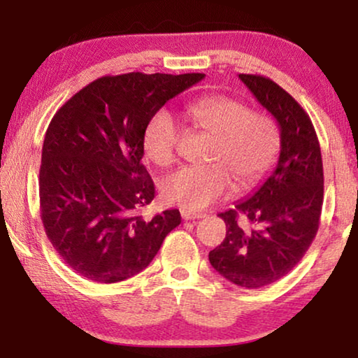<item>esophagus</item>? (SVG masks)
<instances>
[{
  "label": "esophagus",
  "mask_w": 358,
  "mask_h": 358,
  "mask_svg": "<svg viewBox=\"0 0 358 358\" xmlns=\"http://www.w3.org/2000/svg\"><path fill=\"white\" fill-rule=\"evenodd\" d=\"M180 217H182V220H200V218H203L205 215L203 213H192V212H187V210H182V212H180Z\"/></svg>",
  "instance_id": "34e87169"
}]
</instances>
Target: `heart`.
I'll return each instance as SVG.
<instances>
[{
    "label": "heart",
    "mask_w": 358,
    "mask_h": 358,
    "mask_svg": "<svg viewBox=\"0 0 358 358\" xmlns=\"http://www.w3.org/2000/svg\"><path fill=\"white\" fill-rule=\"evenodd\" d=\"M187 115L194 125L213 136L207 168H182L168 176L161 194L168 203L199 212L233 187L256 184L271 169L278 153V134L267 115L251 112L241 101L227 96H208L192 102ZM179 127L169 110H156L143 131L145 155L158 166L176 159Z\"/></svg>",
    "instance_id": "heart-1"
}]
</instances>
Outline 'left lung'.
Masks as SVG:
<instances>
[{
	"label": "left lung",
	"instance_id": "left-lung-1",
	"mask_svg": "<svg viewBox=\"0 0 358 358\" xmlns=\"http://www.w3.org/2000/svg\"><path fill=\"white\" fill-rule=\"evenodd\" d=\"M239 80L277 120L280 156L256 192L218 215L227 236L208 261L227 280L252 290L285 277L311 246L320 228L324 174L320 141L303 107L266 76L239 75ZM239 213L252 229L237 223Z\"/></svg>",
	"mask_w": 358,
	"mask_h": 358
}]
</instances>
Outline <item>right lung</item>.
I'll list each match as a JSON object with an SVG mask.
<instances>
[{"mask_svg": "<svg viewBox=\"0 0 358 358\" xmlns=\"http://www.w3.org/2000/svg\"><path fill=\"white\" fill-rule=\"evenodd\" d=\"M203 76H102L53 115L38 173L41 218L52 246L76 273L99 283L134 277L179 227V210L151 220L136 213L155 199L141 163L143 131L156 110Z\"/></svg>", "mask_w": 358, "mask_h": 358, "instance_id": "add662e5", "label": "right lung"}]
</instances>
